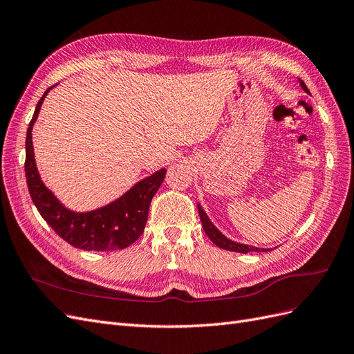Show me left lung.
<instances>
[{"instance_id":"left-lung-1","label":"left lung","mask_w":354,"mask_h":354,"mask_svg":"<svg viewBox=\"0 0 354 354\" xmlns=\"http://www.w3.org/2000/svg\"><path fill=\"white\" fill-rule=\"evenodd\" d=\"M299 84H301V87L304 91L308 93V88L306 87V84L299 80ZM198 211H199V217L202 221V227L205 230V233L208 234V238L212 241V243H216L217 246L223 250H227V251H234V252H264V251H269V250H261V248H255V246H250V245H243V243H238V242H233L230 239H227L226 236H223V234L216 229V226L209 221V218L207 217V214L203 212L202 207L198 205Z\"/></svg>"}]
</instances>
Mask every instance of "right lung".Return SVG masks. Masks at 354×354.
<instances>
[{
  "label": "right lung",
  "mask_w": 354,
  "mask_h": 354,
  "mask_svg": "<svg viewBox=\"0 0 354 354\" xmlns=\"http://www.w3.org/2000/svg\"><path fill=\"white\" fill-rule=\"evenodd\" d=\"M50 88L39 99L26 133L25 173L30 198L48 226L75 248L85 251L124 250L143 233L149 207L159 186L162 185L167 169L162 168L151 177L138 181L124 196L103 208L90 212L66 209L41 181L32 147V127Z\"/></svg>",
  "instance_id": "right-lung-1"
}]
</instances>
